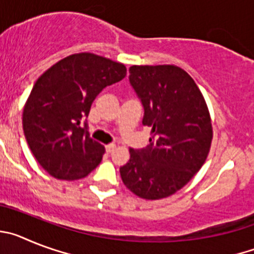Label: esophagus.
Listing matches in <instances>:
<instances>
[{
    "label": "esophagus",
    "instance_id": "esophagus-1",
    "mask_svg": "<svg viewBox=\"0 0 254 254\" xmlns=\"http://www.w3.org/2000/svg\"><path fill=\"white\" fill-rule=\"evenodd\" d=\"M105 150H107L108 154H112V152L116 150V145H114V143H109V145H107V146H105Z\"/></svg>",
    "mask_w": 254,
    "mask_h": 254
}]
</instances>
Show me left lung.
I'll return each instance as SVG.
<instances>
[{
    "instance_id": "obj_1",
    "label": "left lung",
    "mask_w": 254,
    "mask_h": 254,
    "mask_svg": "<svg viewBox=\"0 0 254 254\" xmlns=\"http://www.w3.org/2000/svg\"><path fill=\"white\" fill-rule=\"evenodd\" d=\"M129 84L143 107L142 125L152 134L145 149H129L121 177L141 198H165L206 161L212 140L210 113L193 78L181 67L132 66Z\"/></svg>"
}]
</instances>
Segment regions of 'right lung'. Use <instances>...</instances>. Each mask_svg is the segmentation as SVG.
Instances as JSON below:
<instances>
[{"mask_svg": "<svg viewBox=\"0 0 254 254\" xmlns=\"http://www.w3.org/2000/svg\"><path fill=\"white\" fill-rule=\"evenodd\" d=\"M125 64L93 53L61 60L34 84L22 112L31 152L57 179L86 177L100 164L104 146L81 125L98 94L126 76Z\"/></svg>", "mask_w": 254, "mask_h": 254, "instance_id": "obj_1", "label": "right lung"}]
</instances>
